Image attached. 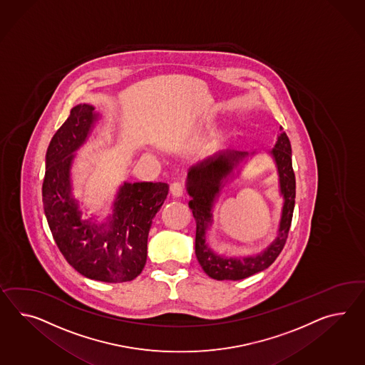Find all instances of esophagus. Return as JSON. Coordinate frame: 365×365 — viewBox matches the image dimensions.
<instances>
[{"label": "esophagus", "mask_w": 365, "mask_h": 365, "mask_svg": "<svg viewBox=\"0 0 365 365\" xmlns=\"http://www.w3.org/2000/svg\"><path fill=\"white\" fill-rule=\"evenodd\" d=\"M170 194L174 196V197L183 196V194H185V186H183V183H180V182L171 183V186H170Z\"/></svg>", "instance_id": "obj_1"}]
</instances>
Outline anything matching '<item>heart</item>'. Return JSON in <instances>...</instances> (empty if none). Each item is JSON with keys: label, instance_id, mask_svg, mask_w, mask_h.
<instances>
[{"label": "heart", "instance_id": "obj_1", "mask_svg": "<svg viewBox=\"0 0 365 365\" xmlns=\"http://www.w3.org/2000/svg\"><path fill=\"white\" fill-rule=\"evenodd\" d=\"M224 138H225V130H224V129L216 130V132L212 133V135L210 137V140L203 145V148H202L203 154H210V153L216 150V149L220 146V143H222Z\"/></svg>", "mask_w": 365, "mask_h": 365}]
</instances>
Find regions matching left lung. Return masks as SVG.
<instances>
[{
	"instance_id": "left-lung-1",
	"label": "left lung",
	"mask_w": 365,
	"mask_h": 365,
	"mask_svg": "<svg viewBox=\"0 0 365 365\" xmlns=\"http://www.w3.org/2000/svg\"><path fill=\"white\" fill-rule=\"evenodd\" d=\"M255 154V153H252ZM276 162L279 191L284 196V207L278 236L269 247L256 256L224 257L215 253L207 244V231L212 225V207L224 185L239 174L241 162L248 158V153L227 150L194 166L187 175V192L191 196L188 207L196 222L195 255L205 274L217 279L239 281L253 276L270 267L284 249L293 219L295 205V175L292 163V145L287 134L281 128L274 148L270 150Z\"/></svg>"
}]
</instances>
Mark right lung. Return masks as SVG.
I'll list each match as a JSON object with an SVG mask.
<instances>
[{
    "label": "right lung",
    "mask_w": 365,
    "mask_h": 365,
    "mask_svg": "<svg viewBox=\"0 0 365 365\" xmlns=\"http://www.w3.org/2000/svg\"><path fill=\"white\" fill-rule=\"evenodd\" d=\"M98 120L95 108L79 104L53 134L46 153L43 208L53 240L67 262L91 279L109 284L132 281L146 264L153 217L169 194L168 183L137 182L118 188L107 222L81 219L72 196L75 151L87 141Z\"/></svg>",
    "instance_id": "1"
}]
</instances>
